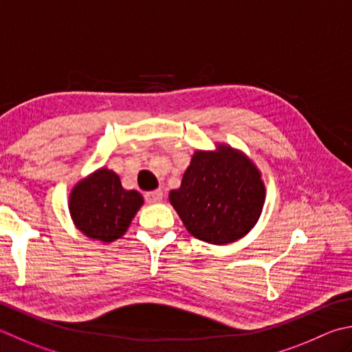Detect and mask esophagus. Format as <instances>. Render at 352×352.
<instances>
[{"label": "esophagus", "instance_id": "1", "mask_svg": "<svg viewBox=\"0 0 352 352\" xmlns=\"http://www.w3.org/2000/svg\"><path fill=\"white\" fill-rule=\"evenodd\" d=\"M144 199H146L148 203H160L163 199V192L160 189L146 192V194H144Z\"/></svg>", "mask_w": 352, "mask_h": 352}]
</instances>
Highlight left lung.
I'll list each match as a JSON object with an SVG mask.
<instances>
[{
	"label": "left lung",
	"mask_w": 352,
	"mask_h": 352,
	"mask_svg": "<svg viewBox=\"0 0 352 352\" xmlns=\"http://www.w3.org/2000/svg\"><path fill=\"white\" fill-rule=\"evenodd\" d=\"M264 198L259 170L229 146L215 153L197 151L180 189L169 194L190 235L218 245L243 238L256 224Z\"/></svg>",
	"instance_id": "8db88e82"
}]
</instances>
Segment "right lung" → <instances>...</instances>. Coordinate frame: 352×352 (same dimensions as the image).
I'll return each instance as SVG.
<instances>
[{
    "mask_svg": "<svg viewBox=\"0 0 352 352\" xmlns=\"http://www.w3.org/2000/svg\"><path fill=\"white\" fill-rule=\"evenodd\" d=\"M143 197L125 190L113 170L99 169L78 183L70 195V213L80 232L93 239L111 243L126 232Z\"/></svg>",
    "mask_w": 352,
    "mask_h": 352,
    "instance_id": "1",
    "label": "right lung"
}]
</instances>
